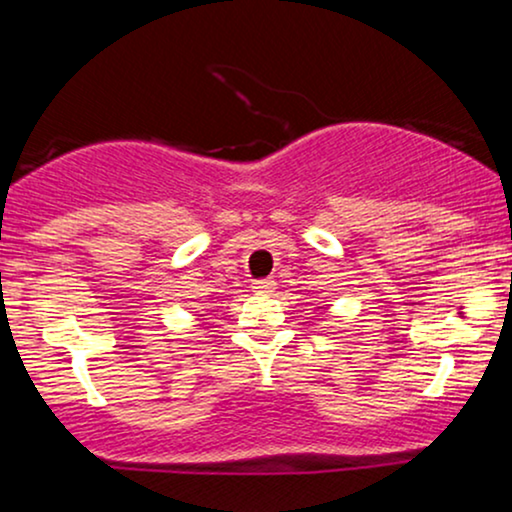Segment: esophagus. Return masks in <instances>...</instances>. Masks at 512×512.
<instances>
[{
    "label": "esophagus",
    "mask_w": 512,
    "mask_h": 512,
    "mask_svg": "<svg viewBox=\"0 0 512 512\" xmlns=\"http://www.w3.org/2000/svg\"><path fill=\"white\" fill-rule=\"evenodd\" d=\"M274 281L272 279H257L252 281V291L255 293H272L274 291Z\"/></svg>",
    "instance_id": "34e87169"
}]
</instances>
